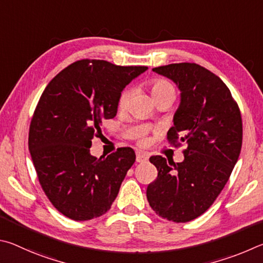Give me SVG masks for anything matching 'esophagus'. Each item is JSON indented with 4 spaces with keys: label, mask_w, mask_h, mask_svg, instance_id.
<instances>
[{
    "label": "esophagus",
    "mask_w": 263,
    "mask_h": 263,
    "mask_svg": "<svg viewBox=\"0 0 263 263\" xmlns=\"http://www.w3.org/2000/svg\"><path fill=\"white\" fill-rule=\"evenodd\" d=\"M148 159H149L148 154L139 153V154L136 155V162H137V163H145Z\"/></svg>",
    "instance_id": "esophagus-1"
}]
</instances>
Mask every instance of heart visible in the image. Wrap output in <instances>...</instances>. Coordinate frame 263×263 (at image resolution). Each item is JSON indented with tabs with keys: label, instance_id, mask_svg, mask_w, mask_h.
Returning <instances> with one entry per match:
<instances>
[{
	"label": "heart",
	"instance_id": "obj_1",
	"mask_svg": "<svg viewBox=\"0 0 263 263\" xmlns=\"http://www.w3.org/2000/svg\"><path fill=\"white\" fill-rule=\"evenodd\" d=\"M150 92L153 95L154 99L157 100L159 98H163V97H171L174 99L176 97V90H174V86L166 80H163V78H155L150 82ZM132 96V90L129 87H126L121 91V93L119 96L118 99V107L119 109H124L127 107L128 101L130 99Z\"/></svg>",
	"mask_w": 263,
	"mask_h": 263
}]
</instances>
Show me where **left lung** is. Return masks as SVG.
<instances>
[{
    "label": "left lung",
    "mask_w": 263,
    "mask_h": 263,
    "mask_svg": "<svg viewBox=\"0 0 263 263\" xmlns=\"http://www.w3.org/2000/svg\"><path fill=\"white\" fill-rule=\"evenodd\" d=\"M153 70L181 91L167 141L176 146L186 142L187 148L181 163L150 157L158 176L146 188V199L160 217L186 223L204 214L227 185L241 150V114L225 83L200 64L172 63Z\"/></svg>",
    "instance_id": "obj_1"
}]
</instances>
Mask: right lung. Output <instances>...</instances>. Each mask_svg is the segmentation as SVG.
<instances>
[{
  "instance_id": "add662e5",
  "label": "right lung",
  "mask_w": 263,
  "mask_h": 263,
  "mask_svg": "<svg viewBox=\"0 0 263 263\" xmlns=\"http://www.w3.org/2000/svg\"><path fill=\"white\" fill-rule=\"evenodd\" d=\"M148 67H122L104 60H80L46 86L34 109L29 150L40 186L55 208L73 220L107 213L127 171L132 148L107 157L91 156L104 120L117 115L121 91Z\"/></svg>"
}]
</instances>
